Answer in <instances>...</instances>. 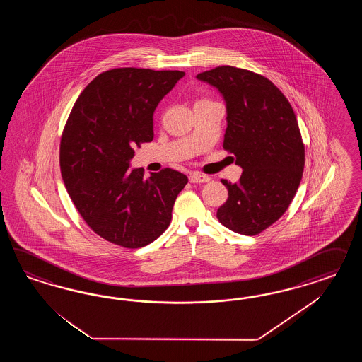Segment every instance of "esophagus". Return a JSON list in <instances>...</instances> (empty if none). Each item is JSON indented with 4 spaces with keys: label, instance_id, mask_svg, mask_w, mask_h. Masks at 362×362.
<instances>
[{
    "label": "esophagus",
    "instance_id": "esophagus-1",
    "mask_svg": "<svg viewBox=\"0 0 362 362\" xmlns=\"http://www.w3.org/2000/svg\"><path fill=\"white\" fill-rule=\"evenodd\" d=\"M189 182L191 183H207V182H209V176L202 175L199 173H192L189 175Z\"/></svg>",
    "mask_w": 362,
    "mask_h": 362
}]
</instances>
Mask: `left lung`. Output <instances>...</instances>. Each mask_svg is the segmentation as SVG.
Returning a JSON list of instances; mask_svg holds the SVG:
<instances>
[{
	"label": "left lung",
	"instance_id": "left-lung-1",
	"mask_svg": "<svg viewBox=\"0 0 362 362\" xmlns=\"http://www.w3.org/2000/svg\"><path fill=\"white\" fill-rule=\"evenodd\" d=\"M197 78L224 99L223 147L243 168L238 183L221 180L228 199L216 218L233 232L257 235L289 207L303 176L305 155L296 115L284 94L252 71L219 66Z\"/></svg>",
	"mask_w": 362,
	"mask_h": 362
}]
</instances>
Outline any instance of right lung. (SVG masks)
Masks as SVG:
<instances>
[{
    "instance_id": "add662e5",
    "label": "right lung",
    "mask_w": 362,
    "mask_h": 362,
    "mask_svg": "<svg viewBox=\"0 0 362 362\" xmlns=\"http://www.w3.org/2000/svg\"><path fill=\"white\" fill-rule=\"evenodd\" d=\"M183 71L122 67L99 74L77 99L61 139L59 165L81 216L100 238L144 247L170 226L188 182L165 168L143 177L130 168L134 148L153 138V112Z\"/></svg>"
}]
</instances>
